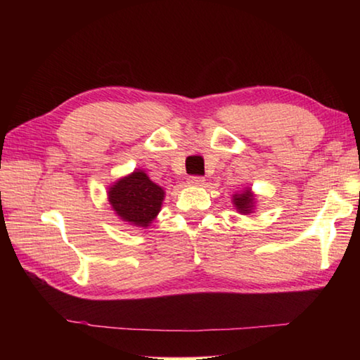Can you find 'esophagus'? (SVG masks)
Segmentation results:
<instances>
[{"instance_id": "esophagus-1", "label": "esophagus", "mask_w": 360, "mask_h": 360, "mask_svg": "<svg viewBox=\"0 0 360 360\" xmlns=\"http://www.w3.org/2000/svg\"><path fill=\"white\" fill-rule=\"evenodd\" d=\"M188 184H192V186H203L205 184V178H202V176H191V178H188Z\"/></svg>"}]
</instances>
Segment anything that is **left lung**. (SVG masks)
Here are the masks:
<instances>
[{"instance_id": "1", "label": "left lung", "mask_w": 360, "mask_h": 360, "mask_svg": "<svg viewBox=\"0 0 360 360\" xmlns=\"http://www.w3.org/2000/svg\"><path fill=\"white\" fill-rule=\"evenodd\" d=\"M254 202L255 198L251 192V188H245V191L236 192L233 195V205L236 211L241 212V214H249V212H252Z\"/></svg>"}]
</instances>
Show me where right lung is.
I'll list each match as a JSON object with an SVG mask.
<instances>
[{
  "label": "right lung",
  "mask_w": 360,
  "mask_h": 360,
  "mask_svg": "<svg viewBox=\"0 0 360 360\" xmlns=\"http://www.w3.org/2000/svg\"><path fill=\"white\" fill-rule=\"evenodd\" d=\"M165 191L149 179L143 169H135L109 187L108 200L122 221L136 227H149L162 208Z\"/></svg>",
  "instance_id": "obj_1"
}]
</instances>
